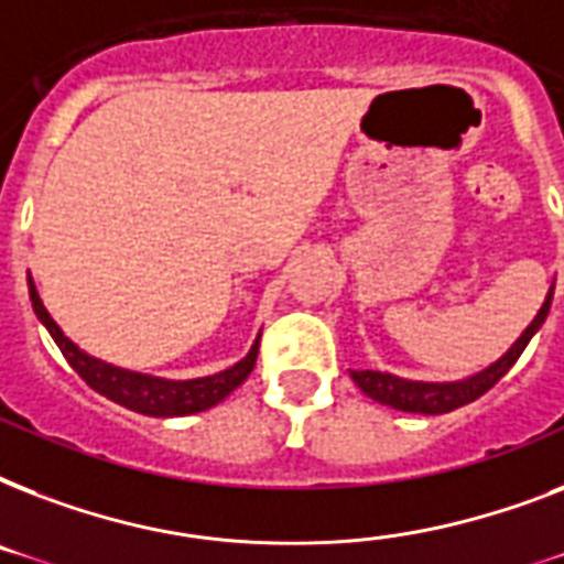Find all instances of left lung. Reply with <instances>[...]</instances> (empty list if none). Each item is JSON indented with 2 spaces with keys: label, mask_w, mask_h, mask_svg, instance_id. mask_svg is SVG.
<instances>
[{
  "label": "left lung",
  "mask_w": 564,
  "mask_h": 564,
  "mask_svg": "<svg viewBox=\"0 0 564 564\" xmlns=\"http://www.w3.org/2000/svg\"><path fill=\"white\" fill-rule=\"evenodd\" d=\"M553 301V283L547 295H544L542 307L533 316V322L524 327V334L518 336L516 343L509 345L507 351L500 354L498 360L489 362L486 369L474 371V375L463 377V380H406V377L389 375V371H351L354 383L360 386L362 394H369L371 401L383 403V406H392V410L401 412H419V415H442V412L459 410L465 403L477 401L480 394H486L491 386L498 383L500 377L507 375L516 360L524 354V348L530 345L539 330H542L544 318L551 313Z\"/></svg>",
  "instance_id": "8db88e82"
}]
</instances>
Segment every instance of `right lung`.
Returning <instances> with one entry per match:
<instances>
[{"label":"right lung","mask_w":564,"mask_h":564,"mask_svg":"<svg viewBox=\"0 0 564 564\" xmlns=\"http://www.w3.org/2000/svg\"><path fill=\"white\" fill-rule=\"evenodd\" d=\"M29 295L31 307H34V316L40 318V325L46 327L48 336L55 339V345L61 348V354L66 357V362L78 371L84 383L96 389L99 394L110 398L119 406L126 410L143 412V415H154V419H172V415H193V412H204L221 403L228 398L237 386H242L251 375L257 362V351H260V334L251 343L248 354L239 362H234L230 369L216 371V375L207 377H193V380H170V377H154L143 375V371L122 369V366H113V362H105L93 354L82 351L78 345L69 339V336L57 327V322L48 316V310L43 307V299H40L37 286L31 281L29 274Z\"/></svg>","instance_id":"right-lung-1"}]
</instances>
